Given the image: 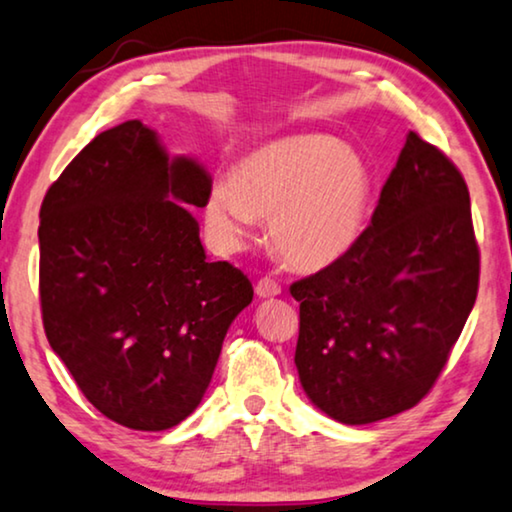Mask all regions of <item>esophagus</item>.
<instances>
[{"instance_id": "34e87169", "label": "esophagus", "mask_w": 512, "mask_h": 512, "mask_svg": "<svg viewBox=\"0 0 512 512\" xmlns=\"http://www.w3.org/2000/svg\"><path fill=\"white\" fill-rule=\"evenodd\" d=\"M256 293L261 298H275V296H279V293H282V286H279L272 277H263V279H258Z\"/></svg>"}]
</instances>
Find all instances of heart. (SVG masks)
I'll use <instances>...</instances> for the list:
<instances>
[{
    "mask_svg": "<svg viewBox=\"0 0 512 512\" xmlns=\"http://www.w3.org/2000/svg\"><path fill=\"white\" fill-rule=\"evenodd\" d=\"M373 205V174L359 153L324 132L270 139L244 153L205 200V223L223 251L244 247L256 216L300 270H324L359 242Z\"/></svg>",
    "mask_w": 512,
    "mask_h": 512,
    "instance_id": "heart-1",
    "label": "heart"
}]
</instances>
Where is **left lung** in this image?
<instances>
[{"label": "left lung", "mask_w": 512, "mask_h": 512, "mask_svg": "<svg viewBox=\"0 0 512 512\" xmlns=\"http://www.w3.org/2000/svg\"><path fill=\"white\" fill-rule=\"evenodd\" d=\"M478 282L466 181L410 132L354 249L291 284L305 394L342 424L415 408L450 359Z\"/></svg>", "instance_id": "1"}]
</instances>
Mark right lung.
<instances>
[{"mask_svg":"<svg viewBox=\"0 0 512 512\" xmlns=\"http://www.w3.org/2000/svg\"><path fill=\"white\" fill-rule=\"evenodd\" d=\"M212 179L167 158L125 121L83 146L41 202L39 300L46 338L111 422L165 431L198 408L228 326L254 286L207 261L188 205Z\"/></svg>","mask_w":512,"mask_h":512,"instance_id":"obj_1","label":"right lung"}]
</instances>
